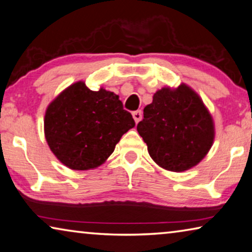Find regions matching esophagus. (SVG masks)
Here are the masks:
<instances>
[{"label": "esophagus", "mask_w": 252, "mask_h": 252, "mask_svg": "<svg viewBox=\"0 0 252 252\" xmlns=\"http://www.w3.org/2000/svg\"><path fill=\"white\" fill-rule=\"evenodd\" d=\"M132 117H133V119H134L135 123H138V122L140 121V120L142 119V112H141L140 110H138V111H134L133 113H132Z\"/></svg>", "instance_id": "obj_1"}]
</instances>
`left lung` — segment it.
I'll return each mask as SVG.
<instances>
[{
  "instance_id": "left-lung-1",
  "label": "left lung",
  "mask_w": 252,
  "mask_h": 252,
  "mask_svg": "<svg viewBox=\"0 0 252 252\" xmlns=\"http://www.w3.org/2000/svg\"><path fill=\"white\" fill-rule=\"evenodd\" d=\"M137 130L147 143L148 153L161 168L182 173L203 160L213 145L212 115L191 87H162L153 103L143 109Z\"/></svg>"
}]
</instances>
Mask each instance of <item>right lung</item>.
I'll list each match as a JSON object with an SVG mask.
<instances>
[{
    "instance_id": "1",
    "label": "right lung",
    "mask_w": 252,
    "mask_h": 252,
    "mask_svg": "<svg viewBox=\"0 0 252 252\" xmlns=\"http://www.w3.org/2000/svg\"><path fill=\"white\" fill-rule=\"evenodd\" d=\"M135 126L119 95L85 83L71 84L48 105L43 129L56 158L73 170L97 168L106 161L123 134Z\"/></svg>"
}]
</instances>
